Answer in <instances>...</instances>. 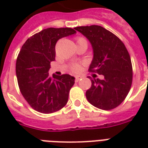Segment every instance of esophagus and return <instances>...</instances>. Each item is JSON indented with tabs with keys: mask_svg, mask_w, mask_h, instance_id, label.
Segmentation results:
<instances>
[{
	"mask_svg": "<svg viewBox=\"0 0 148 148\" xmlns=\"http://www.w3.org/2000/svg\"><path fill=\"white\" fill-rule=\"evenodd\" d=\"M81 78H82V77H81V76H76V77H75V82H79Z\"/></svg>",
	"mask_w": 148,
	"mask_h": 148,
	"instance_id": "1",
	"label": "esophagus"
}]
</instances>
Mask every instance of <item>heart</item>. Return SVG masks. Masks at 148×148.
Returning <instances> with one entry per match:
<instances>
[{"instance_id":"1","label":"heart","mask_w":148,"mask_h":148,"mask_svg":"<svg viewBox=\"0 0 148 148\" xmlns=\"http://www.w3.org/2000/svg\"><path fill=\"white\" fill-rule=\"evenodd\" d=\"M80 41H84V42H86V40L83 38H78L77 39V42H80ZM81 66L79 64H74L72 65L71 66V71L72 72H74V73H77V72H79L81 71Z\"/></svg>"}]
</instances>
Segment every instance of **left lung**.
I'll list each match as a JSON object with an SVG mask.
<instances>
[{
    "mask_svg": "<svg viewBox=\"0 0 148 148\" xmlns=\"http://www.w3.org/2000/svg\"><path fill=\"white\" fill-rule=\"evenodd\" d=\"M90 41L93 58L90 71L102 74L104 78H93L86 96L98 109L110 110L124 101L132 82V66L127 48L114 34L98 25L74 28Z\"/></svg>",
    "mask_w": 148,
    "mask_h": 148,
    "instance_id": "obj_1",
    "label": "left lung"
}]
</instances>
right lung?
<instances>
[{"instance_id": "1", "label": "right lung", "mask_w": 148, "mask_h": 148, "mask_svg": "<svg viewBox=\"0 0 148 148\" xmlns=\"http://www.w3.org/2000/svg\"><path fill=\"white\" fill-rule=\"evenodd\" d=\"M76 33L71 27H48L31 36L22 46L16 64L18 85L31 107L42 113L62 109L75 78L70 74L49 76L58 39Z\"/></svg>"}]
</instances>
